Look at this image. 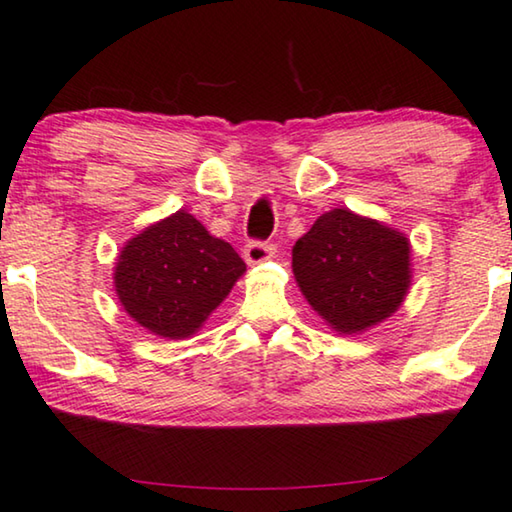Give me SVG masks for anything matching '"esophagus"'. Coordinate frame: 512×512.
<instances>
[{
  "mask_svg": "<svg viewBox=\"0 0 512 512\" xmlns=\"http://www.w3.org/2000/svg\"><path fill=\"white\" fill-rule=\"evenodd\" d=\"M272 256V247L268 242H261V240H251L247 242V247H244V261L249 265H258L263 261H268Z\"/></svg>",
  "mask_w": 512,
  "mask_h": 512,
  "instance_id": "34e87169",
  "label": "esophagus"
}]
</instances>
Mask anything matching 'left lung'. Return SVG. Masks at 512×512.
Returning <instances> with one entry per match:
<instances>
[{"instance_id":"1","label":"left lung","mask_w":512,"mask_h":512,"mask_svg":"<svg viewBox=\"0 0 512 512\" xmlns=\"http://www.w3.org/2000/svg\"><path fill=\"white\" fill-rule=\"evenodd\" d=\"M409 240L402 233L332 210L295 242L293 272L309 305L337 332L381 323L409 291Z\"/></svg>"}]
</instances>
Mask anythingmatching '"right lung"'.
<instances>
[{
  "mask_svg": "<svg viewBox=\"0 0 512 512\" xmlns=\"http://www.w3.org/2000/svg\"><path fill=\"white\" fill-rule=\"evenodd\" d=\"M247 270L231 244L184 210L152 224L122 249L115 291L127 314L154 335H194Z\"/></svg>",
  "mask_w": 512,
  "mask_h": 512,
  "instance_id": "1",
  "label": "right lung"
}]
</instances>
